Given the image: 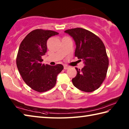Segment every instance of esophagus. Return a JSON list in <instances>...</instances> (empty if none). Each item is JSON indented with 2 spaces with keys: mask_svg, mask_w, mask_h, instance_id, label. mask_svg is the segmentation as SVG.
I'll list each match as a JSON object with an SVG mask.
<instances>
[{
  "mask_svg": "<svg viewBox=\"0 0 129 129\" xmlns=\"http://www.w3.org/2000/svg\"><path fill=\"white\" fill-rule=\"evenodd\" d=\"M69 67H68L67 66V65H64V69H65V70H66V69H68L69 68Z\"/></svg>",
  "mask_w": 129,
  "mask_h": 129,
  "instance_id": "1",
  "label": "esophagus"
}]
</instances>
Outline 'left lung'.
<instances>
[{"mask_svg": "<svg viewBox=\"0 0 129 129\" xmlns=\"http://www.w3.org/2000/svg\"><path fill=\"white\" fill-rule=\"evenodd\" d=\"M65 32L75 40V55L85 64L81 70L76 68L77 75L72 79L73 85L85 92L95 90L105 79L109 66L103 42L95 34L82 28L68 29Z\"/></svg>", "mask_w": 129, "mask_h": 129, "instance_id": "left-lung-1", "label": "left lung"}]
</instances>
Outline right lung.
Returning <instances> with one entry per match:
<instances>
[{
	"label": "right lung",
	"instance_id": "right-lung-1",
	"mask_svg": "<svg viewBox=\"0 0 129 129\" xmlns=\"http://www.w3.org/2000/svg\"><path fill=\"white\" fill-rule=\"evenodd\" d=\"M58 34L51 30H34L25 36L19 46L16 57L17 69L25 84L38 92L53 88L57 76L64 69L61 64L51 66L41 63V57L47 52L48 39Z\"/></svg>",
	"mask_w": 129,
	"mask_h": 129
}]
</instances>
